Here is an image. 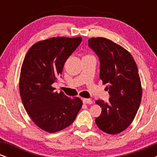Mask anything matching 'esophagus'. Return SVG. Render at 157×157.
<instances>
[{"label": "esophagus", "mask_w": 157, "mask_h": 157, "mask_svg": "<svg viewBox=\"0 0 157 157\" xmlns=\"http://www.w3.org/2000/svg\"><path fill=\"white\" fill-rule=\"evenodd\" d=\"M82 102L84 104H91L92 103V100H90V99H82Z\"/></svg>", "instance_id": "1"}]
</instances>
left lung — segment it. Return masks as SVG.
I'll use <instances>...</instances> for the list:
<instances>
[{
    "label": "left lung",
    "instance_id": "obj_1",
    "mask_svg": "<svg viewBox=\"0 0 157 157\" xmlns=\"http://www.w3.org/2000/svg\"><path fill=\"white\" fill-rule=\"evenodd\" d=\"M89 46L100 60V79L106 84L109 102L98 100L102 108L95 119L97 127L109 134L125 131L136 116L142 98L138 68L133 57L120 45L104 37L89 40Z\"/></svg>",
    "mask_w": 157,
    "mask_h": 157
}]
</instances>
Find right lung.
Here are the masks:
<instances>
[{"label": "right lung", "mask_w": 157, "mask_h": 157, "mask_svg": "<svg viewBox=\"0 0 157 157\" xmlns=\"http://www.w3.org/2000/svg\"><path fill=\"white\" fill-rule=\"evenodd\" d=\"M81 42V37L40 41L29 48L23 60L19 83L21 100L32 121L45 131L54 133L66 128L82 107L80 98L70 99L52 86Z\"/></svg>", "instance_id": "obj_1"}]
</instances>
